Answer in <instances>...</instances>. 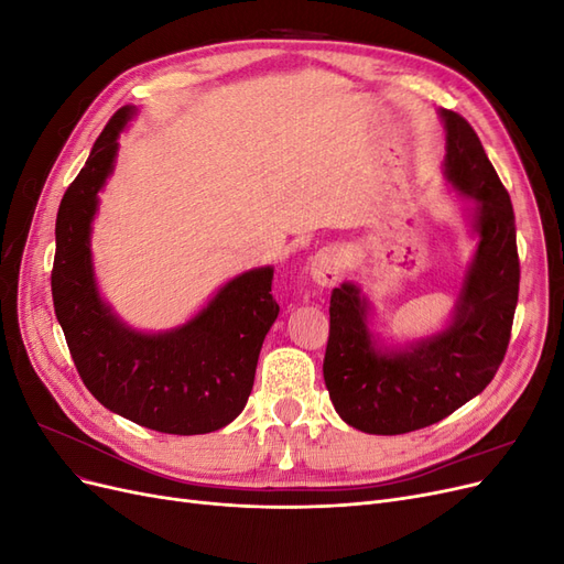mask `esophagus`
<instances>
[{"label": "esophagus", "mask_w": 564, "mask_h": 564, "mask_svg": "<svg viewBox=\"0 0 564 564\" xmlns=\"http://www.w3.org/2000/svg\"><path fill=\"white\" fill-rule=\"evenodd\" d=\"M340 253L332 247L319 249L311 259V275L319 286H334L340 278Z\"/></svg>", "instance_id": "esophagus-1"}]
</instances>
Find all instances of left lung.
Instances as JSON below:
<instances>
[{
  "mask_svg": "<svg viewBox=\"0 0 564 564\" xmlns=\"http://www.w3.org/2000/svg\"><path fill=\"white\" fill-rule=\"evenodd\" d=\"M447 129V181L475 199L473 263L447 329L402 350L377 344L367 299L344 282L332 292L324 383L338 416L371 435H402L447 419L501 367L520 292L516 214L475 129L440 110Z\"/></svg>",
  "mask_w": 564,
  "mask_h": 564,
  "instance_id": "8db88e82",
  "label": "left lung"
}]
</instances>
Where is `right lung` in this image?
Wrapping results in <instances>:
<instances>
[{"label":"right lung","instance_id":"right-lung-1","mask_svg":"<svg viewBox=\"0 0 564 564\" xmlns=\"http://www.w3.org/2000/svg\"><path fill=\"white\" fill-rule=\"evenodd\" d=\"M135 108H119L67 187L56 216L51 294L84 386L110 412L150 431L202 435L240 416L263 338L278 319L272 268L230 280L191 322L141 334L100 299L91 265L98 191L112 174L117 139Z\"/></svg>","mask_w":564,"mask_h":564}]
</instances>
